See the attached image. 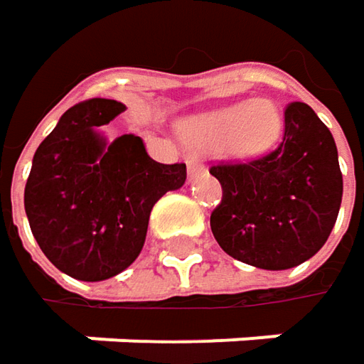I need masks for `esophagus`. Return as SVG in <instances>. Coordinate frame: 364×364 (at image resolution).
I'll return each instance as SVG.
<instances>
[{"mask_svg":"<svg viewBox=\"0 0 364 364\" xmlns=\"http://www.w3.org/2000/svg\"><path fill=\"white\" fill-rule=\"evenodd\" d=\"M205 171V166H203V161L198 159V157H188V176H191V180H195L196 176H200Z\"/></svg>","mask_w":364,"mask_h":364,"instance_id":"34e87169","label":"esophagus"}]
</instances>
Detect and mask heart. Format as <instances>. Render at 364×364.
Returning <instances> with one entry per match:
<instances>
[{"label": "heart", "instance_id": "obj_1", "mask_svg": "<svg viewBox=\"0 0 364 364\" xmlns=\"http://www.w3.org/2000/svg\"><path fill=\"white\" fill-rule=\"evenodd\" d=\"M282 134V112L269 99L236 103L195 117L186 124L184 136L200 149H228L234 155H259Z\"/></svg>", "mask_w": 364, "mask_h": 364}]
</instances>
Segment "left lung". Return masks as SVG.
<instances>
[{
	"label": "left lung",
	"instance_id": "1",
	"mask_svg": "<svg viewBox=\"0 0 364 364\" xmlns=\"http://www.w3.org/2000/svg\"><path fill=\"white\" fill-rule=\"evenodd\" d=\"M221 203L211 232L230 257L259 269H290L329 238L342 203V171L329 128L302 101L284 109L282 143L250 161L211 166Z\"/></svg>",
	"mask_w": 364,
	"mask_h": 364
}]
</instances>
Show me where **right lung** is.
<instances>
[{"label": "right lung", "mask_w": 364, "mask_h": 364, "mask_svg": "<svg viewBox=\"0 0 364 364\" xmlns=\"http://www.w3.org/2000/svg\"><path fill=\"white\" fill-rule=\"evenodd\" d=\"M114 99H87L60 117L39 144L24 209L45 257L70 277L101 282L141 252L153 205L186 180L184 164H157L141 136L112 144L97 134L124 112Z\"/></svg>", "instance_id": "right-lung-1"}]
</instances>
